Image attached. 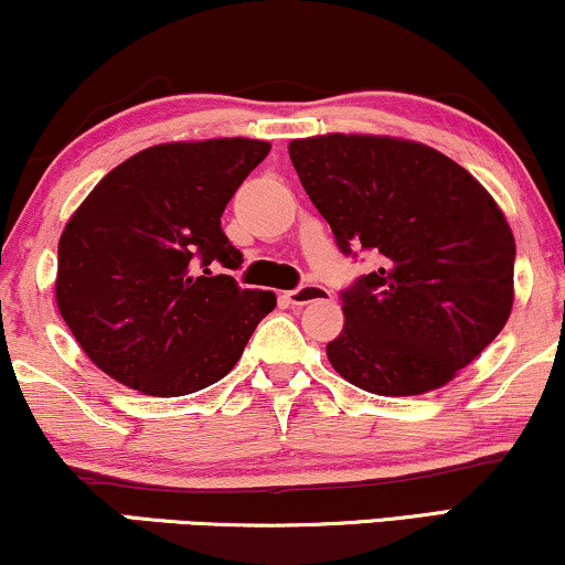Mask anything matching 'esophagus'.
Wrapping results in <instances>:
<instances>
[{
	"instance_id": "obj_1",
	"label": "esophagus",
	"mask_w": 565,
	"mask_h": 565,
	"mask_svg": "<svg viewBox=\"0 0 565 565\" xmlns=\"http://www.w3.org/2000/svg\"><path fill=\"white\" fill-rule=\"evenodd\" d=\"M284 299H286V305H291V307H305V305H309V301L330 299V291L324 289V286L307 284V286H299V289L284 291Z\"/></svg>"
}]
</instances>
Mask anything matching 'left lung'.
Masks as SVG:
<instances>
[{
  "label": "left lung",
  "instance_id": "1",
  "mask_svg": "<svg viewBox=\"0 0 565 565\" xmlns=\"http://www.w3.org/2000/svg\"><path fill=\"white\" fill-rule=\"evenodd\" d=\"M289 158L338 248L381 260L343 291L332 369L379 396L456 379L512 312L514 235L494 196L440 150L388 135L299 138Z\"/></svg>",
  "mask_w": 565,
  "mask_h": 565
}]
</instances>
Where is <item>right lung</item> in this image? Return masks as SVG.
<instances>
[{
	"label": "right lung",
	"mask_w": 565,
	"mask_h": 565,
	"mask_svg": "<svg viewBox=\"0 0 565 565\" xmlns=\"http://www.w3.org/2000/svg\"><path fill=\"white\" fill-rule=\"evenodd\" d=\"M271 142H161L117 166L58 241L55 305L89 361L148 396H184L227 376L274 291L241 289L243 253L220 217Z\"/></svg>",
	"instance_id": "right-lung-1"
}]
</instances>
